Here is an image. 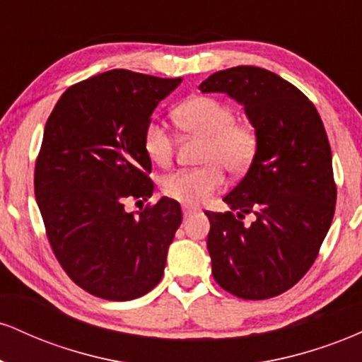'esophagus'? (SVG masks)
<instances>
[{"label":"esophagus","mask_w":362,"mask_h":362,"mask_svg":"<svg viewBox=\"0 0 362 362\" xmlns=\"http://www.w3.org/2000/svg\"><path fill=\"white\" fill-rule=\"evenodd\" d=\"M182 209H184L185 218H190V216L197 213V207H192V206H184V207H182Z\"/></svg>","instance_id":"1"}]
</instances>
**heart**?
<instances>
[{"mask_svg":"<svg viewBox=\"0 0 362 362\" xmlns=\"http://www.w3.org/2000/svg\"><path fill=\"white\" fill-rule=\"evenodd\" d=\"M182 131L204 138L202 160L206 167L178 170L161 180V190L170 199L185 206H197L221 190L223 165L228 172L240 173L250 167L257 151V136L247 124L235 122V110L211 97H192L175 110ZM144 153L153 163L167 165L173 155V139L156 120H151L143 134Z\"/></svg>","mask_w":362,"mask_h":362,"instance_id":"1","label":"heart"}]
</instances>
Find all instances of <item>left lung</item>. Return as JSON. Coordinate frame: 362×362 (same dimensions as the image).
<instances>
[{"mask_svg": "<svg viewBox=\"0 0 362 362\" xmlns=\"http://www.w3.org/2000/svg\"><path fill=\"white\" fill-rule=\"evenodd\" d=\"M202 93H226L255 129L250 168L223 201L235 216L206 213L216 282L243 300L277 296L308 272L334 219L337 189L320 114L279 74L236 66L211 74ZM256 221L245 225V214Z\"/></svg>", "mask_w": 362, "mask_h": 362, "instance_id": "8db88e82", "label": "left lung"}]
</instances>
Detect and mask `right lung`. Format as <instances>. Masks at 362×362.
I'll list each match as a JSON object with an SVG mask.
<instances>
[{
    "label": "right lung",
    "mask_w": 362,
    "mask_h": 362,
    "mask_svg": "<svg viewBox=\"0 0 362 362\" xmlns=\"http://www.w3.org/2000/svg\"><path fill=\"white\" fill-rule=\"evenodd\" d=\"M180 83L112 69L69 86L45 124L37 206L61 267L93 296L134 300L163 276L180 204L161 197L134 216L124 202L151 197L144 129Z\"/></svg>",
    "instance_id": "obj_1"
}]
</instances>
